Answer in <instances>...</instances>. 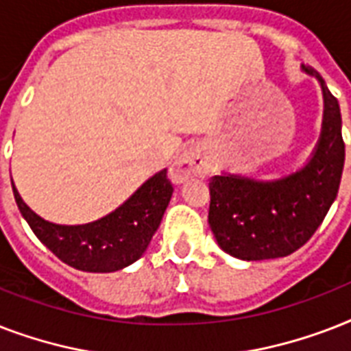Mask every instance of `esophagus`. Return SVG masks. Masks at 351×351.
Segmentation results:
<instances>
[{
  "label": "esophagus",
  "mask_w": 351,
  "mask_h": 351,
  "mask_svg": "<svg viewBox=\"0 0 351 351\" xmlns=\"http://www.w3.org/2000/svg\"><path fill=\"white\" fill-rule=\"evenodd\" d=\"M209 173V162L198 149H189L171 165L173 182H186L191 176H206Z\"/></svg>",
  "instance_id": "esophagus-1"
}]
</instances>
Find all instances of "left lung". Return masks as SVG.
Listing matches in <instances>:
<instances>
[{"label": "left lung", "mask_w": 351, "mask_h": 351, "mask_svg": "<svg viewBox=\"0 0 351 351\" xmlns=\"http://www.w3.org/2000/svg\"><path fill=\"white\" fill-rule=\"evenodd\" d=\"M322 90L326 107L322 136L304 169L278 182L211 176L208 220L226 253L242 261L286 256L304 245L322 224L337 197L344 165L339 101L324 84Z\"/></svg>", "instance_id": "obj_1"}]
</instances>
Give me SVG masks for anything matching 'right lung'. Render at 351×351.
<instances>
[{"label":"right lung","mask_w":351,"mask_h":351,"mask_svg":"<svg viewBox=\"0 0 351 351\" xmlns=\"http://www.w3.org/2000/svg\"><path fill=\"white\" fill-rule=\"evenodd\" d=\"M19 211L34 234L69 266L93 273L118 271L138 261L158 230L173 195L167 171L149 178L123 206L84 226H58L27 208L12 186Z\"/></svg>","instance_id":"obj_1"}]
</instances>
